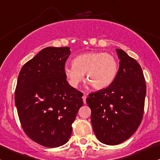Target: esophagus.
Returning a JSON list of instances; mask_svg holds the SVG:
<instances>
[{
  "mask_svg": "<svg viewBox=\"0 0 160 160\" xmlns=\"http://www.w3.org/2000/svg\"><path fill=\"white\" fill-rule=\"evenodd\" d=\"M87 94H83V103L84 104H86L87 103Z\"/></svg>",
  "mask_w": 160,
  "mask_h": 160,
  "instance_id": "34e87169",
  "label": "esophagus"
}]
</instances>
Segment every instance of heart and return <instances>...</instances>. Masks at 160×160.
<instances>
[{
  "mask_svg": "<svg viewBox=\"0 0 160 160\" xmlns=\"http://www.w3.org/2000/svg\"><path fill=\"white\" fill-rule=\"evenodd\" d=\"M119 63L115 57L103 52H87L77 55L72 66L64 67V75L71 87L77 88L83 81L84 73L95 89L110 87L117 78Z\"/></svg>",
  "mask_w": 160,
  "mask_h": 160,
  "instance_id": "obj_1",
  "label": "heart"
}]
</instances>
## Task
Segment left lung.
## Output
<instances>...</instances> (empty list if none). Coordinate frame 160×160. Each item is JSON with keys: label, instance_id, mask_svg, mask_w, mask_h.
I'll use <instances>...</instances> for the list:
<instances>
[{"label": "left lung", "instance_id": "8db88e82", "mask_svg": "<svg viewBox=\"0 0 160 160\" xmlns=\"http://www.w3.org/2000/svg\"><path fill=\"white\" fill-rule=\"evenodd\" d=\"M116 51L120 60L116 80L87 98L96 137L112 146L122 143L137 131L143 116L147 93L140 65L122 50Z\"/></svg>", "mask_w": 160, "mask_h": 160}]
</instances>
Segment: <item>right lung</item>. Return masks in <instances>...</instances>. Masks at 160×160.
Listing matches in <instances>:
<instances>
[{
	"mask_svg": "<svg viewBox=\"0 0 160 160\" xmlns=\"http://www.w3.org/2000/svg\"><path fill=\"white\" fill-rule=\"evenodd\" d=\"M70 48L48 47L21 68L15 90V105L25 133L46 147L65 144L72 123L83 106V93L67 81L65 62Z\"/></svg>",
	"mask_w": 160,
	"mask_h": 160,
	"instance_id": "add662e5",
	"label": "right lung"
}]
</instances>
